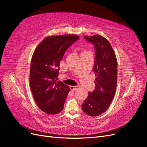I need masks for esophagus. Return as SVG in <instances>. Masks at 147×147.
Returning <instances> with one entry per match:
<instances>
[{"label":"esophagus","instance_id":"esophagus-1","mask_svg":"<svg viewBox=\"0 0 147 147\" xmlns=\"http://www.w3.org/2000/svg\"><path fill=\"white\" fill-rule=\"evenodd\" d=\"M80 88V86H70V88L71 90H73V91H75L78 90V89H79Z\"/></svg>","mask_w":147,"mask_h":147}]
</instances>
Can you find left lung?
Returning <instances> with one entry per match:
<instances>
[{
  "label": "left lung",
  "instance_id": "1",
  "mask_svg": "<svg viewBox=\"0 0 147 147\" xmlns=\"http://www.w3.org/2000/svg\"><path fill=\"white\" fill-rule=\"evenodd\" d=\"M95 49L92 71L96 75L95 90L89 92L82 110L89 116H99L108 109L115 96L117 84V60L109 42L101 35L84 36Z\"/></svg>",
  "mask_w": 147,
  "mask_h": 147
}]
</instances>
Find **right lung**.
Wrapping results in <instances>:
<instances>
[{
  "mask_svg": "<svg viewBox=\"0 0 147 147\" xmlns=\"http://www.w3.org/2000/svg\"><path fill=\"white\" fill-rule=\"evenodd\" d=\"M79 38L72 34L47 37L34 52L30 67V90L38 107L47 114H57L64 108L70 89L56 81L59 63L65 51Z\"/></svg>",
  "mask_w": 147,
  "mask_h": 147,
  "instance_id": "obj_1",
  "label": "right lung"
}]
</instances>
